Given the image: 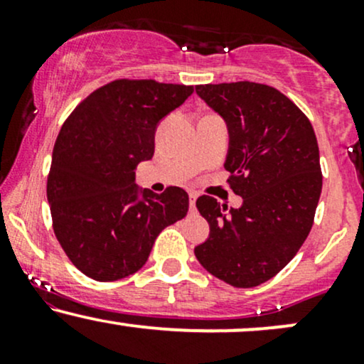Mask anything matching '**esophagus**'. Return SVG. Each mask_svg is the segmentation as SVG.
Returning a JSON list of instances; mask_svg holds the SVG:
<instances>
[{
    "instance_id": "34e87169",
    "label": "esophagus",
    "mask_w": 364,
    "mask_h": 364,
    "mask_svg": "<svg viewBox=\"0 0 364 364\" xmlns=\"http://www.w3.org/2000/svg\"><path fill=\"white\" fill-rule=\"evenodd\" d=\"M196 198H198V195H196L195 191H190V208H191V210H195V203H196Z\"/></svg>"
}]
</instances>
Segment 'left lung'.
<instances>
[{"label":"left lung","instance_id":"left-lung-1","mask_svg":"<svg viewBox=\"0 0 364 364\" xmlns=\"http://www.w3.org/2000/svg\"><path fill=\"white\" fill-rule=\"evenodd\" d=\"M196 94L224 119L229 147L224 168L240 208L200 196L210 225L196 260L220 281L255 287L272 279L301 248L321 193L320 152L306 116L277 89L236 82L196 85Z\"/></svg>","mask_w":364,"mask_h":364}]
</instances>
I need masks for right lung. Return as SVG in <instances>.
Segmentation results:
<instances>
[{"label":"right lung","mask_w":364,"mask_h":364,"mask_svg":"<svg viewBox=\"0 0 364 364\" xmlns=\"http://www.w3.org/2000/svg\"><path fill=\"white\" fill-rule=\"evenodd\" d=\"M191 94V85L116 80L92 92L61 127L48 202L54 235L87 277L135 274L159 232L186 215L183 188L154 193L136 185L135 169L152 159L159 123Z\"/></svg>","instance_id":"add662e5"}]
</instances>
